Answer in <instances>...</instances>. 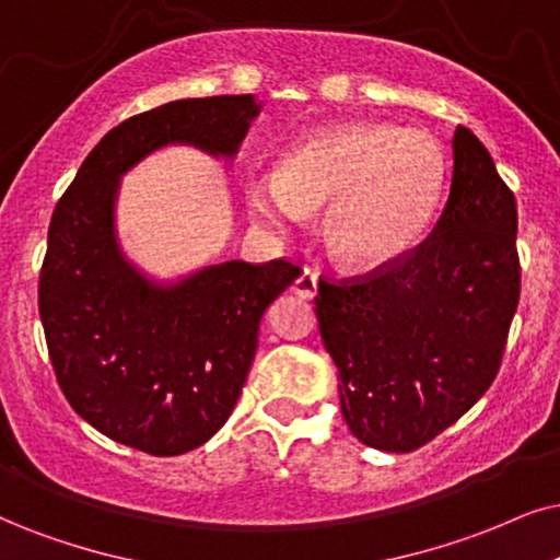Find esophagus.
I'll list each match as a JSON object with an SVG mask.
<instances>
[{
  "mask_svg": "<svg viewBox=\"0 0 560 560\" xmlns=\"http://www.w3.org/2000/svg\"><path fill=\"white\" fill-rule=\"evenodd\" d=\"M294 294L302 296V300H313V296L317 294V273L310 271V268H304V271L300 273V279L294 281Z\"/></svg>",
  "mask_w": 560,
  "mask_h": 560,
  "instance_id": "1",
  "label": "esophagus"
}]
</instances>
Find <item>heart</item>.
<instances>
[{
  "label": "heart",
  "instance_id": "1",
  "mask_svg": "<svg viewBox=\"0 0 560 560\" xmlns=\"http://www.w3.org/2000/svg\"><path fill=\"white\" fill-rule=\"evenodd\" d=\"M444 188V154L421 129L349 124L310 133L281 170L253 167L243 180L247 214L273 235L325 211V237L343 266L382 268L427 232Z\"/></svg>",
  "mask_w": 560,
  "mask_h": 560
}]
</instances>
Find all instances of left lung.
I'll return each instance as SVG.
<instances>
[{"label": "left lung", "instance_id": "1", "mask_svg": "<svg viewBox=\"0 0 560 560\" xmlns=\"http://www.w3.org/2000/svg\"><path fill=\"white\" fill-rule=\"evenodd\" d=\"M452 150L450 196L431 235L315 296L343 419L382 452L419 450L476 406L520 302L514 194L470 129L457 126Z\"/></svg>", "mask_w": 560, "mask_h": 560}]
</instances>
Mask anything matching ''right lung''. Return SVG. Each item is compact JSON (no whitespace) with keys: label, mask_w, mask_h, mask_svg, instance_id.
<instances>
[{"label":"right lung","mask_w":560,"mask_h":560,"mask_svg":"<svg viewBox=\"0 0 560 560\" xmlns=\"http://www.w3.org/2000/svg\"><path fill=\"white\" fill-rule=\"evenodd\" d=\"M258 110L253 95H217L131 116L97 141L48 224L38 310L56 382L90 427L147 455H183L224 427L260 317L302 268L228 260L154 284L118 247L121 175L165 144L232 158Z\"/></svg>","instance_id":"right-lung-1"}]
</instances>
